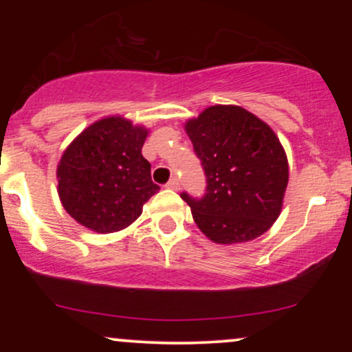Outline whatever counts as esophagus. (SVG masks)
I'll use <instances>...</instances> for the list:
<instances>
[{
  "label": "esophagus",
  "instance_id": "esophagus-1",
  "mask_svg": "<svg viewBox=\"0 0 352 352\" xmlns=\"http://www.w3.org/2000/svg\"><path fill=\"white\" fill-rule=\"evenodd\" d=\"M165 187L170 188V190H179L180 188V182H179V179H177V177H172V179L167 182V185H165Z\"/></svg>",
  "mask_w": 352,
  "mask_h": 352
}]
</instances>
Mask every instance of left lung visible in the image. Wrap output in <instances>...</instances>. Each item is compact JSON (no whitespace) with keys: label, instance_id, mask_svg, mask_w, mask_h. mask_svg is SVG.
<instances>
[{"label":"left lung","instance_id":"left-lung-1","mask_svg":"<svg viewBox=\"0 0 352 352\" xmlns=\"http://www.w3.org/2000/svg\"><path fill=\"white\" fill-rule=\"evenodd\" d=\"M185 131L207 177L201 199L180 193L197 227L220 245L268 232L288 185V159L272 127L243 107L212 106Z\"/></svg>","mask_w":352,"mask_h":352}]
</instances>
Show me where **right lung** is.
Wrapping results in <instances>:
<instances>
[{
	"label": "right lung",
	"mask_w": 352,
	"mask_h": 352,
	"mask_svg": "<svg viewBox=\"0 0 352 352\" xmlns=\"http://www.w3.org/2000/svg\"><path fill=\"white\" fill-rule=\"evenodd\" d=\"M148 131L124 117H106L72 140L58 165V192L66 212L98 233L135 221L159 192L142 145Z\"/></svg>",
	"instance_id": "obj_1"
}]
</instances>
